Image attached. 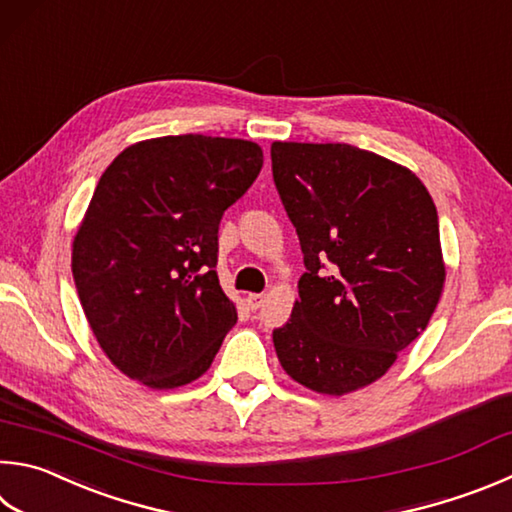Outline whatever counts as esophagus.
Instances as JSON below:
<instances>
[{
	"instance_id": "esophagus-1",
	"label": "esophagus",
	"mask_w": 512,
	"mask_h": 512,
	"mask_svg": "<svg viewBox=\"0 0 512 512\" xmlns=\"http://www.w3.org/2000/svg\"><path fill=\"white\" fill-rule=\"evenodd\" d=\"M246 302H248V309H250V311H257L259 306L264 304V295H262V293H250V295L246 297Z\"/></svg>"
}]
</instances>
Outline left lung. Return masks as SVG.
<instances>
[{
	"mask_svg": "<svg viewBox=\"0 0 512 512\" xmlns=\"http://www.w3.org/2000/svg\"><path fill=\"white\" fill-rule=\"evenodd\" d=\"M273 181L306 273L273 331L288 376L342 396L374 383L425 331L445 266L436 206L416 176L345 143H273Z\"/></svg>",
	"mask_w": 512,
	"mask_h": 512,
	"instance_id": "1",
	"label": "left lung"
}]
</instances>
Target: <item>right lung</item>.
Instances as JSON below:
<instances>
[{
  "instance_id": "1",
  "label": "right lung",
  "mask_w": 512,
  "mask_h": 512,
  "mask_svg": "<svg viewBox=\"0 0 512 512\" xmlns=\"http://www.w3.org/2000/svg\"><path fill=\"white\" fill-rule=\"evenodd\" d=\"M262 165L250 141L183 134L127 147L102 172L71 271L98 345L129 378L172 389L212 365L237 322L215 271L219 224Z\"/></svg>"
}]
</instances>
